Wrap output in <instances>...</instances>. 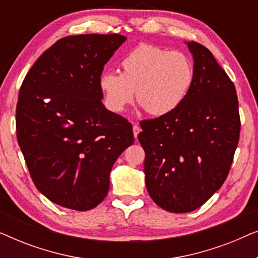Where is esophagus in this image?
<instances>
[{"instance_id": "obj_1", "label": "esophagus", "mask_w": 258, "mask_h": 258, "mask_svg": "<svg viewBox=\"0 0 258 258\" xmlns=\"http://www.w3.org/2000/svg\"><path fill=\"white\" fill-rule=\"evenodd\" d=\"M133 132H134V137L137 140V136H139V134L141 132V128L137 124H134L133 126Z\"/></svg>"}]
</instances>
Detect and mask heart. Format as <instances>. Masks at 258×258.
<instances>
[{"instance_id": "heart-1", "label": "heart", "mask_w": 258, "mask_h": 258, "mask_svg": "<svg viewBox=\"0 0 258 258\" xmlns=\"http://www.w3.org/2000/svg\"><path fill=\"white\" fill-rule=\"evenodd\" d=\"M122 74L105 72L100 89L109 110L121 114L134 97L153 116L174 112L188 96L195 69L188 56L150 44H140L121 61Z\"/></svg>"}]
</instances>
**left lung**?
Wrapping results in <instances>:
<instances>
[{
  "label": "left lung",
  "mask_w": 258,
  "mask_h": 258,
  "mask_svg": "<svg viewBox=\"0 0 258 258\" xmlns=\"http://www.w3.org/2000/svg\"><path fill=\"white\" fill-rule=\"evenodd\" d=\"M195 80L181 107L141 122L149 195L162 209L190 213L223 184L237 148L241 119L234 83L209 49L188 42Z\"/></svg>",
  "instance_id": "1"
}]
</instances>
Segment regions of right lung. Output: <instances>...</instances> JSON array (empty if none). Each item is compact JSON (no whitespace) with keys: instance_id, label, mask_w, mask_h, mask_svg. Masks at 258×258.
<instances>
[{"instance_id":"1","label":"right lung","mask_w":258,"mask_h":258,"mask_svg":"<svg viewBox=\"0 0 258 258\" xmlns=\"http://www.w3.org/2000/svg\"><path fill=\"white\" fill-rule=\"evenodd\" d=\"M126 40L118 34L67 36L24 77L17 142L36 188L58 206L86 211L107 196L111 168L134 143L132 124L102 103L104 64Z\"/></svg>"}]
</instances>
